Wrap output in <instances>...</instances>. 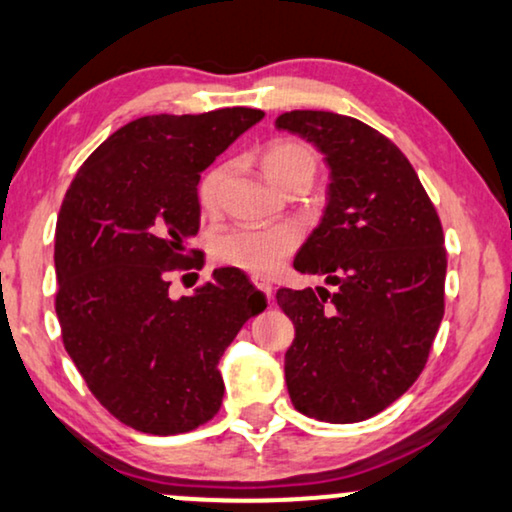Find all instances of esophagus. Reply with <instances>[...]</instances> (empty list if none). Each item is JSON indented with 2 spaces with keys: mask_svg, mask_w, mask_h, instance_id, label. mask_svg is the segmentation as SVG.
I'll list each match as a JSON object with an SVG mask.
<instances>
[{
  "mask_svg": "<svg viewBox=\"0 0 512 512\" xmlns=\"http://www.w3.org/2000/svg\"><path fill=\"white\" fill-rule=\"evenodd\" d=\"M252 283H255V288L262 290V293L267 295L269 300H271V297H274V286H271V283L264 276H252Z\"/></svg>",
  "mask_w": 512,
  "mask_h": 512,
  "instance_id": "34e87169",
  "label": "esophagus"
}]
</instances>
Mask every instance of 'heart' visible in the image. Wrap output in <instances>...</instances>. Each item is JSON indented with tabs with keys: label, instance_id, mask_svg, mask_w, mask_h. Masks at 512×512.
<instances>
[{
	"label": "heart",
	"instance_id": "heart-1",
	"mask_svg": "<svg viewBox=\"0 0 512 512\" xmlns=\"http://www.w3.org/2000/svg\"><path fill=\"white\" fill-rule=\"evenodd\" d=\"M260 165L271 184L288 189L297 179L312 181L316 172L314 148L297 139H274L262 148ZM229 165H212L198 181V203L203 210H215L222 196ZM300 236L290 226H236L224 231L215 241V257L219 262L252 274H271L293 255Z\"/></svg>",
	"mask_w": 512,
	"mask_h": 512
}]
</instances>
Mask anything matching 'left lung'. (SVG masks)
<instances>
[{"label":"left lung","mask_w":512,"mask_h":512,"mask_svg":"<svg viewBox=\"0 0 512 512\" xmlns=\"http://www.w3.org/2000/svg\"><path fill=\"white\" fill-rule=\"evenodd\" d=\"M331 167L321 224L295 257L326 288L276 293L295 323L286 383L295 409L359 423L397 401L428 364L444 316V231L416 170L378 129L328 111H290Z\"/></svg>","instance_id":"8db88e82"}]
</instances>
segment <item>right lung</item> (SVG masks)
Listing matches in <instances>:
<instances>
[{
  "mask_svg": "<svg viewBox=\"0 0 512 512\" xmlns=\"http://www.w3.org/2000/svg\"><path fill=\"white\" fill-rule=\"evenodd\" d=\"M262 118L236 106L132 120L84 160L61 203L63 345L103 409L146 435H179L215 416L217 361L267 307L234 267L215 269L193 295H170V274L200 267L186 252L200 226V172Z\"/></svg>",
  "mask_w": 512,
  "mask_h": 512,
  "instance_id": "obj_1",
  "label": "right lung"
}]
</instances>
